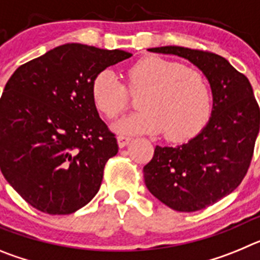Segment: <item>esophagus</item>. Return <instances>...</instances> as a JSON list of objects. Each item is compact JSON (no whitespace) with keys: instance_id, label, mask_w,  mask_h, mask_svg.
Masks as SVG:
<instances>
[{"instance_id":"34e87169","label":"esophagus","mask_w":260,"mask_h":260,"mask_svg":"<svg viewBox=\"0 0 260 260\" xmlns=\"http://www.w3.org/2000/svg\"><path fill=\"white\" fill-rule=\"evenodd\" d=\"M130 141H132V137H127V135L119 134L118 137H117V142H118V146L121 147V148H122V147H125Z\"/></svg>"}]
</instances>
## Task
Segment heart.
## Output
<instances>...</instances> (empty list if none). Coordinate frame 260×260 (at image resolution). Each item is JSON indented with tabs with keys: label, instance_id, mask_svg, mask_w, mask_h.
Instances as JSON below:
<instances>
[{
	"label": "heart",
	"instance_id": "1",
	"mask_svg": "<svg viewBox=\"0 0 260 260\" xmlns=\"http://www.w3.org/2000/svg\"><path fill=\"white\" fill-rule=\"evenodd\" d=\"M125 84L113 71H100L92 82V99L99 112L117 118L139 95L141 110L121 119L119 133L152 134L164 130L171 141H182L198 133L207 122L212 108V93L201 71L178 62L147 57L127 70Z\"/></svg>",
	"mask_w": 260,
	"mask_h": 260
}]
</instances>
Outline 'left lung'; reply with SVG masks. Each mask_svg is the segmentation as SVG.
I'll use <instances>...</instances> for the list:
<instances>
[{
	"label": "left lung",
	"instance_id": "1",
	"mask_svg": "<svg viewBox=\"0 0 260 260\" xmlns=\"http://www.w3.org/2000/svg\"><path fill=\"white\" fill-rule=\"evenodd\" d=\"M150 52L189 59L207 77L213 110L207 126L187 143L156 146L143 168L151 194L178 212L212 206L237 189L249 171L260 126V108L252 87L224 57L183 47L151 48Z\"/></svg>",
	"mask_w": 260,
	"mask_h": 260
}]
</instances>
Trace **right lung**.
<instances>
[{
  "instance_id": "1",
  "label": "right lung",
  "mask_w": 260,
  "mask_h": 260,
  "mask_svg": "<svg viewBox=\"0 0 260 260\" xmlns=\"http://www.w3.org/2000/svg\"><path fill=\"white\" fill-rule=\"evenodd\" d=\"M128 57L71 43L23 63L8 80L0 99V168L36 210L69 215L99 191L118 144L99 117L92 82Z\"/></svg>"
}]
</instances>
